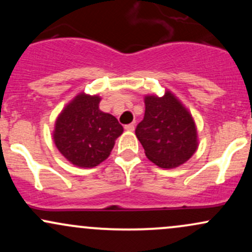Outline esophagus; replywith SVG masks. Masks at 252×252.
Instances as JSON below:
<instances>
[{
    "mask_svg": "<svg viewBox=\"0 0 252 252\" xmlns=\"http://www.w3.org/2000/svg\"><path fill=\"white\" fill-rule=\"evenodd\" d=\"M124 129L126 130V131H134V129H135V126L134 124H126V126H124Z\"/></svg>",
    "mask_w": 252,
    "mask_h": 252,
    "instance_id": "34e87169",
    "label": "esophagus"
}]
</instances>
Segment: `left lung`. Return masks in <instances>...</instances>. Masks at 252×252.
<instances>
[{
    "instance_id": "left-lung-1",
    "label": "left lung",
    "mask_w": 252,
    "mask_h": 252,
    "mask_svg": "<svg viewBox=\"0 0 252 252\" xmlns=\"http://www.w3.org/2000/svg\"><path fill=\"white\" fill-rule=\"evenodd\" d=\"M143 121L135 130L146 156L161 168H176L198 149L194 118L179 98L166 90L162 97L144 96Z\"/></svg>"
}]
</instances>
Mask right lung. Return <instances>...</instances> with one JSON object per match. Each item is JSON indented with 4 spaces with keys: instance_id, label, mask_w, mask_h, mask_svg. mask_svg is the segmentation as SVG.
Here are the masks:
<instances>
[{
    "instance_id": "add662e5",
    "label": "right lung",
    "mask_w": 252,
    "mask_h": 252,
    "mask_svg": "<svg viewBox=\"0 0 252 252\" xmlns=\"http://www.w3.org/2000/svg\"><path fill=\"white\" fill-rule=\"evenodd\" d=\"M98 94H78L57 117L53 141L63 158L80 168H94L109 158L123 126L99 109Z\"/></svg>"
}]
</instances>
